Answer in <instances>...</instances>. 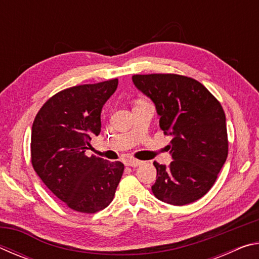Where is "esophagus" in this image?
Returning a JSON list of instances; mask_svg holds the SVG:
<instances>
[{"label": "esophagus", "instance_id": "esophagus-1", "mask_svg": "<svg viewBox=\"0 0 259 259\" xmlns=\"http://www.w3.org/2000/svg\"><path fill=\"white\" fill-rule=\"evenodd\" d=\"M143 163V161H139V160H136V159H125L124 161V164L128 165V166H138Z\"/></svg>", "mask_w": 259, "mask_h": 259}]
</instances>
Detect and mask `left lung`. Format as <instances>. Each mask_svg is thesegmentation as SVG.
Returning a JSON list of instances; mask_svg holds the SVG:
<instances>
[{
  "label": "left lung",
  "instance_id": "obj_1",
  "mask_svg": "<svg viewBox=\"0 0 259 259\" xmlns=\"http://www.w3.org/2000/svg\"><path fill=\"white\" fill-rule=\"evenodd\" d=\"M133 82L154 103L160 128L172 138L170 164L153 162V194L172 205L201 199L216 182L229 153L222 105L207 88L187 76L148 74L134 75Z\"/></svg>",
  "mask_w": 259,
  "mask_h": 259
}]
</instances>
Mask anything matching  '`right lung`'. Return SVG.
Wrapping results in <instances>:
<instances>
[{
	"label": "right lung",
	"instance_id": "right-lung-1",
	"mask_svg": "<svg viewBox=\"0 0 259 259\" xmlns=\"http://www.w3.org/2000/svg\"><path fill=\"white\" fill-rule=\"evenodd\" d=\"M114 80L68 88L51 97L32 126V164L46 186L69 208L94 213L115 195L124 165L85 155L102 128L100 113L115 93Z\"/></svg>",
	"mask_w": 259,
	"mask_h": 259
}]
</instances>
